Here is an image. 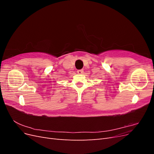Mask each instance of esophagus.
I'll use <instances>...</instances> for the list:
<instances>
[{
	"instance_id": "1",
	"label": "esophagus",
	"mask_w": 154,
	"mask_h": 154,
	"mask_svg": "<svg viewBox=\"0 0 154 154\" xmlns=\"http://www.w3.org/2000/svg\"><path fill=\"white\" fill-rule=\"evenodd\" d=\"M77 72H78V74H83V69L78 70V71H77Z\"/></svg>"
}]
</instances>
